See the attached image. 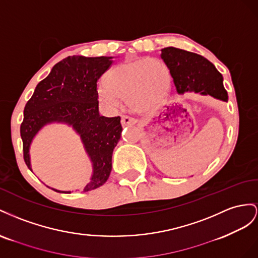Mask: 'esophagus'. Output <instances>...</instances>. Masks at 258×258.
Returning <instances> with one entry per match:
<instances>
[{
  "label": "esophagus",
  "instance_id": "34e87169",
  "mask_svg": "<svg viewBox=\"0 0 258 258\" xmlns=\"http://www.w3.org/2000/svg\"><path fill=\"white\" fill-rule=\"evenodd\" d=\"M136 123V120L134 117H131L128 115H123L122 119H121V124L123 126H126V125H133Z\"/></svg>",
  "mask_w": 258,
  "mask_h": 258
}]
</instances>
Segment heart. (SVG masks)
Here are the masks:
<instances>
[{
  "instance_id": "1",
  "label": "heart",
  "mask_w": 258,
  "mask_h": 258,
  "mask_svg": "<svg viewBox=\"0 0 258 258\" xmlns=\"http://www.w3.org/2000/svg\"><path fill=\"white\" fill-rule=\"evenodd\" d=\"M105 81L97 92L106 107L115 109L121 97H126L127 105L135 111L149 112L167 96L171 75L166 64L158 58H138L114 66Z\"/></svg>"
}]
</instances>
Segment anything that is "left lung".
Masks as SVG:
<instances>
[{"label": "left lung", "instance_id": "1", "mask_svg": "<svg viewBox=\"0 0 258 258\" xmlns=\"http://www.w3.org/2000/svg\"><path fill=\"white\" fill-rule=\"evenodd\" d=\"M160 56L170 70L178 95L199 93L228 101L222 73L207 58L176 47L162 48Z\"/></svg>", "mask_w": 258, "mask_h": 258}]
</instances>
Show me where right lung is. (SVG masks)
<instances>
[{"instance_id": "right-lung-1", "label": "right lung", "mask_w": 258, "mask_h": 258, "mask_svg": "<svg viewBox=\"0 0 258 258\" xmlns=\"http://www.w3.org/2000/svg\"><path fill=\"white\" fill-rule=\"evenodd\" d=\"M112 58L69 56L56 63L49 75L36 85L25 107L20 126L24 159L30 171V148L35 136L47 125L64 124L80 137L92 163L91 178L83 192L96 189L108 180L122 126L120 116L99 114L97 81L111 66ZM47 187L57 192L71 194L69 190Z\"/></svg>"}]
</instances>
